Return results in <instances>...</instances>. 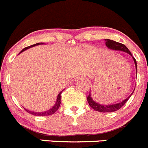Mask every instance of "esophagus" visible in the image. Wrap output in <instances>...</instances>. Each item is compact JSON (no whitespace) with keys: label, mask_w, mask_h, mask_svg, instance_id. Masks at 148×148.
<instances>
[{"label":"esophagus","mask_w":148,"mask_h":148,"mask_svg":"<svg viewBox=\"0 0 148 148\" xmlns=\"http://www.w3.org/2000/svg\"><path fill=\"white\" fill-rule=\"evenodd\" d=\"M82 79V77H79V78H77V80H79V79Z\"/></svg>","instance_id":"obj_1"}]
</instances>
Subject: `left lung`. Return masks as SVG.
<instances>
[{
    "instance_id": "obj_1",
    "label": "left lung",
    "mask_w": 148,
    "mask_h": 148,
    "mask_svg": "<svg viewBox=\"0 0 148 148\" xmlns=\"http://www.w3.org/2000/svg\"><path fill=\"white\" fill-rule=\"evenodd\" d=\"M106 42V45L107 47L108 48L111 50H115V51H121V52H124L125 53L130 54V56L133 58V61H134L135 65H136V74H137V62L136 59L133 57L132 54L130 53V50L127 48V47L124 45L121 44V43L117 42L116 41H113L112 40H108V39H105ZM135 90V89H134ZM134 90L132 92V94L128 96V97L126 98V99H124L122 101L117 103L114 104H108V105H103V104L99 103L96 102L93 99L92 95H91V90L89 91V94H88V96H87V101H88V104H89L90 106L93 108V109L95 110L96 111L101 112V113H111V112H114L119 110L121 107H123L124 106V104L129 99H130V96H132V94L134 92Z\"/></svg>"
}]
</instances>
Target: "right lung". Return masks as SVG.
<instances>
[{
    "label": "right lung",
    "instance_id": "add662e5",
    "mask_svg": "<svg viewBox=\"0 0 148 148\" xmlns=\"http://www.w3.org/2000/svg\"><path fill=\"white\" fill-rule=\"evenodd\" d=\"M44 43L42 42H40V43H37V44H35V45H30L29 47H25L24 49H23V50L21 51L20 53H21V52H24L25 50H26V49H29V48H31L32 47H35V46H37V45H43ZM62 91H63V90H62V91H60V94H58V96H57V100H56L55 101V103H54V105L52 107V108H50V109L47 110V111H43V112H35V111H28V110L25 109V111L27 112H28V113H31V114L32 115H35V116H50V115H52L54 114V113H55L56 111H57V110L59 109V108H60V104H61V99H62Z\"/></svg>",
    "mask_w": 148,
    "mask_h": 148
}]
</instances>
